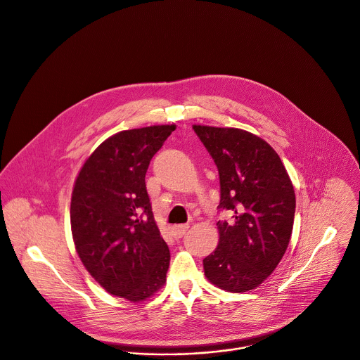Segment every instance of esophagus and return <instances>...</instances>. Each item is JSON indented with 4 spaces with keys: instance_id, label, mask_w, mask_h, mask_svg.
Segmentation results:
<instances>
[{
    "instance_id": "1",
    "label": "esophagus",
    "mask_w": 360,
    "mask_h": 360,
    "mask_svg": "<svg viewBox=\"0 0 360 360\" xmlns=\"http://www.w3.org/2000/svg\"><path fill=\"white\" fill-rule=\"evenodd\" d=\"M189 224H179V225H174L172 226V233L175 238H182L185 235V232L188 231Z\"/></svg>"
}]
</instances>
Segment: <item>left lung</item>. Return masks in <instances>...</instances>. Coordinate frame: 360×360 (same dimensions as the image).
<instances>
[{
    "label": "left lung",
    "instance_id": "1",
    "mask_svg": "<svg viewBox=\"0 0 360 360\" xmlns=\"http://www.w3.org/2000/svg\"><path fill=\"white\" fill-rule=\"evenodd\" d=\"M219 175V206L232 219L218 221L216 250L203 260L210 283L229 292L259 287L281 262L292 233L295 192L274 148L236 128L193 125Z\"/></svg>",
    "mask_w": 360,
    "mask_h": 360
}]
</instances>
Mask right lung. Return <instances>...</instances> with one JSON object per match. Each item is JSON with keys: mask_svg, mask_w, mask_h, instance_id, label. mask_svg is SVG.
<instances>
[{"mask_svg": "<svg viewBox=\"0 0 360 360\" xmlns=\"http://www.w3.org/2000/svg\"><path fill=\"white\" fill-rule=\"evenodd\" d=\"M172 131L174 125H155L108 138L86 160L73 186L76 252L101 287L131 302L154 295L169 266L144 178Z\"/></svg>", "mask_w": 360, "mask_h": 360, "instance_id": "add662e5", "label": "right lung"}]
</instances>
